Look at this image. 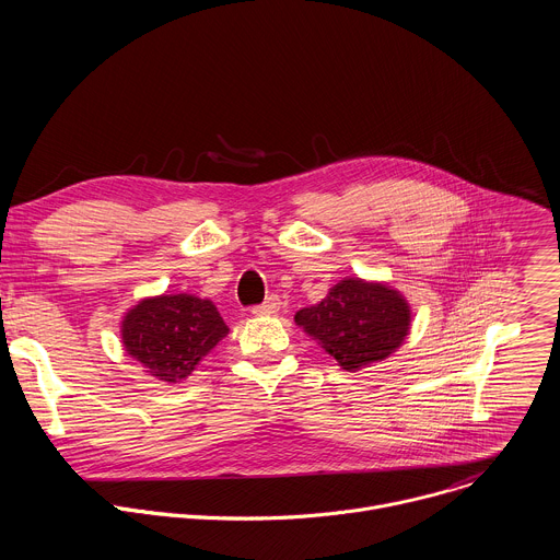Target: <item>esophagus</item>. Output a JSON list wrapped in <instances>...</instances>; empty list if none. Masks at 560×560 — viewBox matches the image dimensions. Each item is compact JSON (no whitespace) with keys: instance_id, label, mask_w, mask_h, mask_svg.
Here are the masks:
<instances>
[{"instance_id":"34e87169","label":"esophagus","mask_w":560,"mask_h":560,"mask_svg":"<svg viewBox=\"0 0 560 560\" xmlns=\"http://www.w3.org/2000/svg\"><path fill=\"white\" fill-rule=\"evenodd\" d=\"M279 307H281V299H279L277 294H270V296H266V301H264V303L253 305V314H257V316L275 314V312H279Z\"/></svg>"}]
</instances>
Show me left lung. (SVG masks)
I'll use <instances>...</instances> for the list:
<instances>
[{
  "instance_id": "obj_1",
  "label": "left lung",
  "mask_w": 560,
  "mask_h": 560,
  "mask_svg": "<svg viewBox=\"0 0 560 560\" xmlns=\"http://www.w3.org/2000/svg\"><path fill=\"white\" fill-rule=\"evenodd\" d=\"M296 326L352 372L387 359L410 330V305L383 283L343 279L326 299L294 314Z\"/></svg>"
}]
</instances>
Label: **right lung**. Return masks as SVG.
I'll return each instance as SVG.
<instances>
[{
	"mask_svg": "<svg viewBox=\"0 0 560 560\" xmlns=\"http://www.w3.org/2000/svg\"><path fill=\"white\" fill-rule=\"evenodd\" d=\"M225 335L228 326L214 303L192 294L145 299L121 324L126 352L168 383L186 378Z\"/></svg>",
	"mask_w": 560,
	"mask_h": 560,
	"instance_id": "add662e5",
	"label": "right lung"
}]
</instances>
